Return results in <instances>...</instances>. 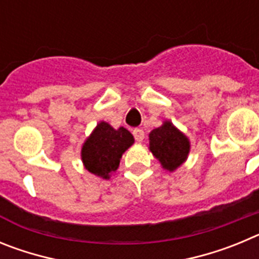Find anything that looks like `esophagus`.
Wrapping results in <instances>:
<instances>
[{
    "label": "esophagus",
    "mask_w": 259,
    "mask_h": 259,
    "mask_svg": "<svg viewBox=\"0 0 259 259\" xmlns=\"http://www.w3.org/2000/svg\"><path fill=\"white\" fill-rule=\"evenodd\" d=\"M132 134H134L135 140H136L137 143H141V141L144 140V137H145V135H144V131L141 130V128H135Z\"/></svg>",
    "instance_id": "1"
}]
</instances>
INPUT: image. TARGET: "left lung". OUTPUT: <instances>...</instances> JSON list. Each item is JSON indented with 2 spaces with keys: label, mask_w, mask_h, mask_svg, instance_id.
Returning <instances> with one entry per match:
<instances>
[{
  "label": "left lung",
  "mask_w": 259,
  "mask_h": 259,
  "mask_svg": "<svg viewBox=\"0 0 259 259\" xmlns=\"http://www.w3.org/2000/svg\"><path fill=\"white\" fill-rule=\"evenodd\" d=\"M189 149L188 137L168 120L149 134V150L161 162L164 170L175 171L184 163Z\"/></svg>",
  "instance_id": "obj_1"
}]
</instances>
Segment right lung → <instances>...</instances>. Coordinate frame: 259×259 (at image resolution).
Instances as JSON below:
<instances>
[{"mask_svg": "<svg viewBox=\"0 0 259 259\" xmlns=\"http://www.w3.org/2000/svg\"><path fill=\"white\" fill-rule=\"evenodd\" d=\"M134 143V136L124 127L115 130L109 123L100 122L81 148L84 167L93 175L110 179L118 170L123 153Z\"/></svg>", "mask_w": 259, "mask_h": 259, "instance_id": "obj_1", "label": "right lung"}]
</instances>
